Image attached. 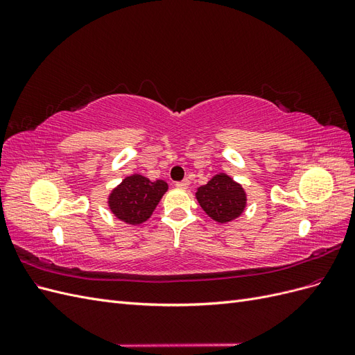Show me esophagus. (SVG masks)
Masks as SVG:
<instances>
[{
  "label": "esophagus",
  "mask_w": 355,
  "mask_h": 355,
  "mask_svg": "<svg viewBox=\"0 0 355 355\" xmlns=\"http://www.w3.org/2000/svg\"><path fill=\"white\" fill-rule=\"evenodd\" d=\"M188 187H189V182L187 179L182 182H176V188H179V189H187Z\"/></svg>",
  "instance_id": "esophagus-1"
}]
</instances>
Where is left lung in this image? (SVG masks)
<instances>
[{
    "label": "left lung",
    "mask_w": 355,
    "mask_h": 355,
    "mask_svg": "<svg viewBox=\"0 0 355 355\" xmlns=\"http://www.w3.org/2000/svg\"><path fill=\"white\" fill-rule=\"evenodd\" d=\"M196 197L201 209L219 223H227L241 216L247 204L243 187L225 173L213 176L206 185L200 187Z\"/></svg>",
    "instance_id": "obj_1"
}]
</instances>
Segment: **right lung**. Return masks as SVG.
Segmentation results:
<instances>
[{
  "mask_svg": "<svg viewBox=\"0 0 355 355\" xmlns=\"http://www.w3.org/2000/svg\"><path fill=\"white\" fill-rule=\"evenodd\" d=\"M168 185L164 180H149L142 175L127 176L108 197L114 216L128 225H141L151 218Z\"/></svg>",
  "mask_w": 355,
  "mask_h": 355,
  "instance_id": "1",
  "label": "right lung"
}]
</instances>
